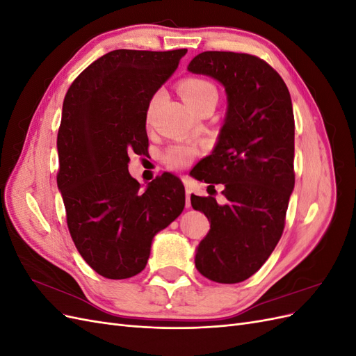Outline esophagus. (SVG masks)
Here are the masks:
<instances>
[{"instance_id":"esophagus-1","label":"esophagus","mask_w":356,"mask_h":356,"mask_svg":"<svg viewBox=\"0 0 356 356\" xmlns=\"http://www.w3.org/2000/svg\"><path fill=\"white\" fill-rule=\"evenodd\" d=\"M190 195H191V190L187 187L186 188V207L190 208L191 207V202H190Z\"/></svg>"}]
</instances>
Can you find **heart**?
Instances as JSON below:
<instances>
[{"label":"heart","instance_id":"obj_1","mask_svg":"<svg viewBox=\"0 0 356 356\" xmlns=\"http://www.w3.org/2000/svg\"><path fill=\"white\" fill-rule=\"evenodd\" d=\"M179 93L191 108H195L202 101H204L209 96L217 98V89L215 86L207 80L202 79H187L179 84ZM159 99V93H156L152 101L148 104V113L153 110ZM200 149L197 145L188 141H177L170 144L163 153V161L165 165L170 169H186L188 168L195 159L199 156Z\"/></svg>","mask_w":356,"mask_h":356}]
</instances>
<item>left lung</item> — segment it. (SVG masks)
Returning <instances> with one entry per match:
<instances>
[{
    "label": "left lung",
    "instance_id": "obj_1",
    "mask_svg": "<svg viewBox=\"0 0 356 356\" xmlns=\"http://www.w3.org/2000/svg\"><path fill=\"white\" fill-rule=\"evenodd\" d=\"M187 70L220 81L227 95L217 145L191 170L222 184L227 199L191 195V207L211 222L195 263L213 282L238 284L266 263L284 232L296 182L293 104L281 75L246 53L203 51Z\"/></svg>",
    "mask_w": 356,
    "mask_h": 356
}]
</instances>
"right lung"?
Returning <instances> with one entry per match:
<instances>
[{"label": "right lung", "mask_w": 356, "mask_h": 356, "mask_svg": "<svg viewBox=\"0 0 356 356\" xmlns=\"http://www.w3.org/2000/svg\"><path fill=\"white\" fill-rule=\"evenodd\" d=\"M187 49L113 50L72 81L58 132V188L80 255L96 273L127 279L144 270L154 236L184 209L186 191L165 172L145 191L129 174L144 154L148 104Z\"/></svg>", "instance_id": "add662e5"}]
</instances>
